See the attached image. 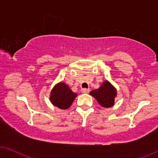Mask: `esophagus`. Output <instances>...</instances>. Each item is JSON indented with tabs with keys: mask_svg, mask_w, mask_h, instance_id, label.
<instances>
[{
	"mask_svg": "<svg viewBox=\"0 0 158 158\" xmlns=\"http://www.w3.org/2000/svg\"><path fill=\"white\" fill-rule=\"evenodd\" d=\"M81 91L83 94H88L90 92V89L89 88H83V89H82Z\"/></svg>",
	"mask_w": 158,
	"mask_h": 158,
	"instance_id": "34e87169",
	"label": "esophagus"
}]
</instances>
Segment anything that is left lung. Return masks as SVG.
Here are the masks:
<instances>
[{
    "label": "left lung",
    "mask_w": 158,
    "mask_h": 158,
    "mask_svg": "<svg viewBox=\"0 0 158 158\" xmlns=\"http://www.w3.org/2000/svg\"><path fill=\"white\" fill-rule=\"evenodd\" d=\"M90 94L96 99L102 106L109 108L114 104V98L116 96V90L111 83L105 81L98 89L93 90Z\"/></svg>",
    "instance_id": "1"
}]
</instances>
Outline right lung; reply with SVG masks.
<instances>
[{"label":"right lung","mask_w":158,"mask_h":158,"mask_svg":"<svg viewBox=\"0 0 158 158\" xmlns=\"http://www.w3.org/2000/svg\"><path fill=\"white\" fill-rule=\"evenodd\" d=\"M77 94L73 93L66 84L60 83L52 90L50 101L59 109H67L72 104Z\"/></svg>","instance_id":"1"}]
</instances>
